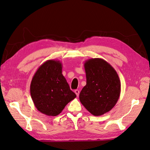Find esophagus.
<instances>
[{
  "instance_id": "34e87169",
  "label": "esophagus",
  "mask_w": 150,
  "mask_h": 150,
  "mask_svg": "<svg viewBox=\"0 0 150 150\" xmlns=\"http://www.w3.org/2000/svg\"><path fill=\"white\" fill-rule=\"evenodd\" d=\"M74 93H76L77 96H78L79 95V91L78 89H76V90L74 91Z\"/></svg>"
}]
</instances>
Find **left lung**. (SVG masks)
Instances as JSON below:
<instances>
[{
  "mask_svg": "<svg viewBox=\"0 0 150 150\" xmlns=\"http://www.w3.org/2000/svg\"><path fill=\"white\" fill-rule=\"evenodd\" d=\"M86 85L81 90L79 100L91 114L98 116L113 108L121 93V82L111 64L101 58L84 62Z\"/></svg>",
  "mask_w": 150,
  "mask_h": 150,
  "instance_id": "1",
  "label": "left lung"
}]
</instances>
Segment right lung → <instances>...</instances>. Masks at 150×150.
I'll list each match as a JSON object with an SVG mask.
<instances>
[{
    "mask_svg": "<svg viewBox=\"0 0 150 150\" xmlns=\"http://www.w3.org/2000/svg\"><path fill=\"white\" fill-rule=\"evenodd\" d=\"M59 61L47 60L40 66L31 81L30 91L37 110L49 116H56L76 97L62 74Z\"/></svg>",
    "mask_w": 150,
    "mask_h": 150,
    "instance_id": "add662e5",
    "label": "right lung"
}]
</instances>
